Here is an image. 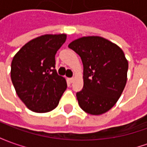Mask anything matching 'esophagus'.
Segmentation results:
<instances>
[{"label": "esophagus", "mask_w": 147, "mask_h": 147, "mask_svg": "<svg viewBox=\"0 0 147 147\" xmlns=\"http://www.w3.org/2000/svg\"><path fill=\"white\" fill-rule=\"evenodd\" d=\"M67 80H68V82H69V83H72V82H73L74 81V78H68Z\"/></svg>", "instance_id": "esophagus-1"}]
</instances>
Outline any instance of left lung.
<instances>
[{
  "label": "left lung",
  "mask_w": 147,
  "mask_h": 147,
  "mask_svg": "<svg viewBox=\"0 0 147 147\" xmlns=\"http://www.w3.org/2000/svg\"><path fill=\"white\" fill-rule=\"evenodd\" d=\"M83 64V89L77 93L80 107L100 115L118 102L126 86L128 61L118 45L98 36L80 37L68 45Z\"/></svg>",
  "instance_id": "1"
}]
</instances>
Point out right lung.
Returning a JSON list of instances; mask_svg holds the SVG:
<instances>
[{"label": "right lung", "mask_w": 147, "mask_h": 147, "mask_svg": "<svg viewBox=\"0 0 147 147\" xmlns=\"http://www.w3.org/2000/svg\"><path fill=\"white\" fill-rule=\"evenodd\" d=\"M66 34H45L29 41L13 58L11 80L18 96L29 110L46 113L55 109L67 88L55 68V54Z\"/></svg>", "instance_id": "1"}]
</instances>
